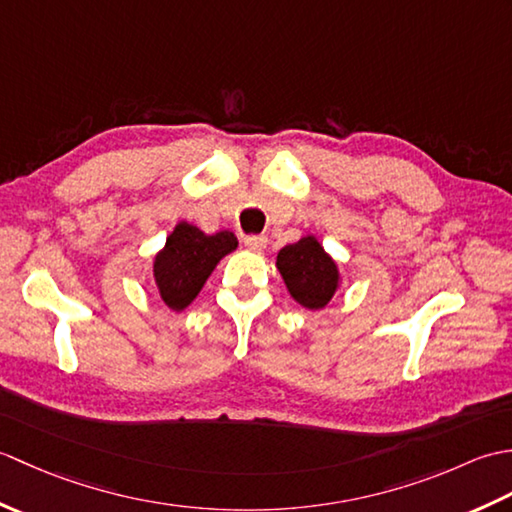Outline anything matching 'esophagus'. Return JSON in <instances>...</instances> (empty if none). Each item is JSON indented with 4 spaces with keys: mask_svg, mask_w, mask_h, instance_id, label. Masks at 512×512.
Returning <instances> with one entry per match:
<instances>
[{
    "mask_svg": "<svg viewBox=\"0 0 512 512\" xmlns=\"http://www.w3.org/2000/svg\"><path fill=\"white\" fill-rule=\"evenodd\" d=\"M268 244V237L266 235H246L244 237V246L248 250H255V253H262Z\"/></svg>",
    "mask_w": 512,
    "mask_h": 512,
    "instance_id": "obj_1",
    "label": "esophagus"
}]
</instances>
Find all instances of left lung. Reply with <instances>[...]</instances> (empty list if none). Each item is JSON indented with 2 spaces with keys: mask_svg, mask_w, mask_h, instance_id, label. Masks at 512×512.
<instances>
[{
  "mask_svg": "<svg viewBox=\"0 0 512 512\" xmlns=\"http://www.w3.org/2000/svg\"><path fill=\"white\" fill-rule=\"evenodd\" d=\"M277 268L290 295L310 310L323 308L339 286L336 264L314 237H303L297 244L281 248Z\"/></svg>",
  "mask_w": 512,
  "mask_h": 512,
  "instance_id": "8db88e82",
  "label": "left lung"
}]
</instances>
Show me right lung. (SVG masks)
<instances>
[{"instance_id":"add662e5","label":"right lung","mask_w":512,"mask_h":512,"mask_svg":"<svg viewBox=\"0 0 512 512\" xmlns=\"http://www.w3.org/2000/svg\"><path fill=\"white\" fill-rule=\"evenodd\" d=\"M235 248L237 237L231 231L204 235L198 226L180 222L156 255L154 279L160 299L171 310L187 308L217 262Z\"/></svg>"}]
</instances>
